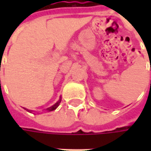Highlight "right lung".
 <instances>
[{"label":"right lung","mask_w":151,"mask_h":151,"mask_svg":"<svg viewBox=\"0 0 151 151\" xmlns=\"http://www.w3.org/2000/svg\"><path fill=\"white\" fill-rule=\"evenodd\" d=\"M60 102H61V99L60 98L59 100H58V101L56 102V104H55L52 105V107H50V108H47L46 111H54V110H55V109H56V108H57V107L59 106L60 104ZM24 109H25V110H27V111H29V112H31V111H31V110H29V109H27V108H24Z\"/></svg>","instance_id":"add662e5"}]
</instances>
